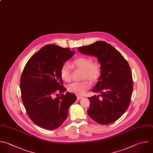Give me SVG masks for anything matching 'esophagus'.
<instances>
[{"instance_id":"34e87169","label":"esophagus","mask_w":153,"mask_h":153,"mask_svg":"<svg viewBox=\"0 0 153 153\" xmlns=\"http://www.w3.org/2000/svg\"><path fill=\"white\" fill-rule=\"evenodd\" d=\"M77 100H80L82 98H83V96H77Z\"/></svg>"}]
</instances>
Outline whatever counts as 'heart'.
<instances>
[{"mask_svg":"<svg viewBox=\"0 0 153 153\" xmlns=\"http://www.w3.org/2000/svg\"><path fill=\"white\" fill-rule=\"evenodd\" d=\"M72 65L74 68L82 70V78L83 79H86L81 82H74L70 84L68 89L69 91L76 94L82 95L91 87V82L88 79L92 82H96L100 79L102 72L101 63L99 61H93L91 57L82 56L74 59ZM60 73L64 81L66 82L71 81L72 70L68 64L65 63L62 66Z\"/></svg>","mask_w":153,"mask_h":153,"instance_id":"1","label":"heart"}]
</instances>
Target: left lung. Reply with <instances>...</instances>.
<instances>
[{
  "mask_svg": "<svg viewBox=\"0 0 153 153\" xmlns=\"http://www.w3.org/2000/svg\"><path fill=\"white\" fill-rule=\"evenodd\" d=\"M78 50L82 54L96 56L102 68V75L92 90L100 94L88 97V115L101 124L117 121L131 100L133 82L128 62L118 51L104 41H97Z\"/></svg>",
  "mask_w": 153,
  "mask_h": 153,
  "instance_id": "8db88e82",
  "label": "left lung"
}]
</instances>
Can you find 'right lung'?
<instances>
[{
	"label": "right lung",
	"mask_w": 153,
	"mask_h": 153,
	"mask_svg": "<svg viewBox=\"0 0 153 153\" xmlns=\"http://www.w3.org/2000/svg\"><path fill=\"white\" fill-rule=\"evenodd\" d=\"M74 54L69 48L47 45L25 66L20 78L22 99L30 120L42 128L60 127L68 117L69 108L76 100L74 94H63L66 89L60 73L62 66Z\"/></svg>",
	"instance_id": "obj_1"
}]
</instances>
